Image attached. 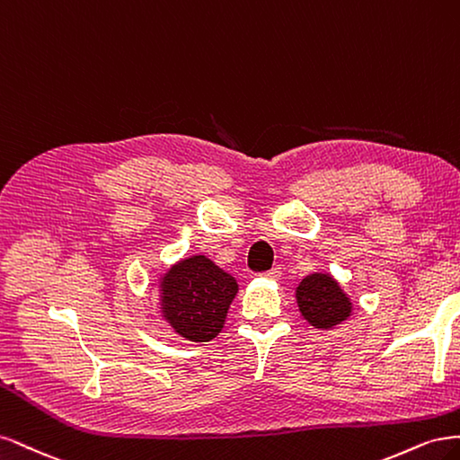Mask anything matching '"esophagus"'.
Listing matches in <instances>:
<instances>
[{
  "label": "esophagus",
  "mask_w": 460,
  "mask_h": 460,
  "mask_svg": "<svg viewBox=\"0 0 460 460\" xmlns=\"http://www.w3.org/2000/svg\"><path fill=\"white\" fill-rule=\"evenodd\" d=\"M265 277L271 279V280H279L280 277H283V271H280V268H273V270H270L268 273H265Z\"/></svg>",
  "instance_id": "esophagus-1"
}]
</instances>
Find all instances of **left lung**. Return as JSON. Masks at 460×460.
<instances>
[{
	"label": "left lung",
	"instance_id": "obj_1",
	"mask_svg": "<svg viewBox=\"0 0 460 460\" xmlns=\"http://www.w3.org/2000/svg\"><path fill=\"white\" fill-rule=\"evenodd\" d=\"M300 315L317 331H332L353 315V302L338 280L324 271L305 275L294 290Z\"/></svg>",
	"mask_w": 460,
	"mask_h": 460
}]
</instances>
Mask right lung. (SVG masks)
Segmentation results:
<instances>
[{
  "mask_svg": "<svg viewBox=\"0 0 460 460\" xmlns=\"http://www.w3.org/2000/svg\"><path fill=\"white\" fill-rule=\"evenodd\" d=\"M239 283L204 254L172 263L156 279L160 317L189 342H210L226 327Z\"/></svg>",
  "mask_w": 460,
  "mask_h": 460,
  "instance_id": "right-lung-1",
  "label": "right lung"
}]
</instances>
